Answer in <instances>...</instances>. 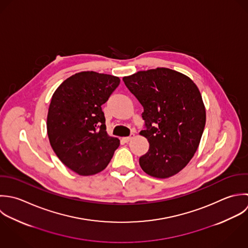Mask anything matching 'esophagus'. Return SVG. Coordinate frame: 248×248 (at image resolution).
Here are the masks:
<instances>
[{
    "label": "esophagus",
    "instance_id": "esophagus-1",
    "mask_svg": "<svg viewBox=\"0 0 248 248\" xmlns=\"http://www.w3.org/2000/svg\"><path fill=\"white\" fill-rule=\"evenodd\" d=\"M134 138V134L133 135H131L130 137H125V138H122V140L124 141V142H129L132 139Z\"/></svg>",
    "mask_w": 248,
    "mask_h": 248
}]
</instances>
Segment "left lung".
Returning <instances> with one entry per match:
<instances>
[{"label": "left lung", "mask_w": 248, "mask_h": 248, "mask_svg": "<svg viewBox=\"0 0 248 248\" xmlns=\"http://www.w3.org/2000/svg\"><path fill=\"white\" fill-rule=\"evenodd\" d=\"M127 88L143 107L144 130L149 142L140 165L160 179L180 172L196 152L206 123L200 91L187 76L169 68L140 71L124 77Z\"/></svg>", "instance_id": "obj_1"}]
</instances>
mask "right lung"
I'll list each match as a JSON object with an SVG mask.
<instances>
[{"label": "right lung", "mask_w": 248, "mask_h": 248, "mask_svg": "<svg viewBox=\"0 0 248 248\" xmlns=\"http://www.w3.org/2000/svg\"><path fill=\"white\" fill-rule=\"evenodd\" d=\"M119 83L118 77L83 71L66 79L52 96L50 144L62 163L79 175L105 169L119 146V140L107 134L102 110Z\"/></svg>", "instance_id": "obj_1"}]
</instances>
